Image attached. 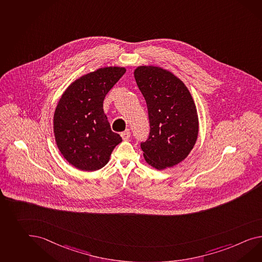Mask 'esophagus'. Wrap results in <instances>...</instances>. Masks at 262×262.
Masks as SVG:
<instances>
[{
	"label": "esophagus",
	"instance_id": "esophagus-1",
	"mask_svg": "<svg viewBox=\"0 0 262 262\" xmlns=\"http://www.w3.org/2000/svg\"><path fill=\"white\" fill-rule=\"evenodd\" d=\"M121 136L123 141H127L128 139L130 138V136H131V133H130L129 130H126L124 132H121Z\"/></svg>",
	"mask_w": 262,
	"mask_h": 262
}]
</instances>
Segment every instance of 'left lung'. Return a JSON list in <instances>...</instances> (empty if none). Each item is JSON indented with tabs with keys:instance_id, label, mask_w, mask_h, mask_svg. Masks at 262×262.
<instances>
[{
	"instance_id": "obj_1",
	"label": "left lung",
	"mask_w": 262,
	"mask_h": 262,
	"mask_svg": "<svg viewBox=\"0 0 262 262\" xmlns=\"http://www.w3.org/2000/svg\"><path fill=\"white\" fill-rule=\"evenodd\" d=\"M134 76L150 121L149 138L141 144L144 160L157 170L173 167L187 158L198 139L194 99L184 82L165 68L140 66Z\"/></svg>"
}]
</instances>
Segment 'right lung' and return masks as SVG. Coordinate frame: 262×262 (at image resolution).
<instances>
[{"instance_id": "add662e5", "label": "right lung", "mask_w": 262, "mask_h": 262, "mask_svg": "<svg viewBox=\"0 0 262 262\" xmlns=\"http://www.w3.org/2000/svg\"><path fill=\"white\" fill-rule=\"evenodd\" d=\"M123 67H105L82 75L62 93L55 109L53 131L60 154L74 167L92 172L103 167L122 141L103 111V100Z\"/></svg>"}]
</instances>
